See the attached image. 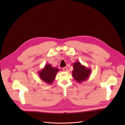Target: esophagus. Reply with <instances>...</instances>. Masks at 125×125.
Returning a JSON list of instances; mask_svg holds the SVG:
<instances>
[{"mask_svg": "<svg viewBox=\"0 0 125 125\" xmlns=\"http://www.w3.org/2000/svg\"><path fill=\"white\" fill-rule=\"evenodd\" d=\"M63 69L64 70V71H67V70H68V68H67V67H64L63 68Z\"/></svg>", "mask_w": 125, "mask_h": 125, "instance_id": "obj_1", "label": "esophagus"}]
</instances>
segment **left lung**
I'll return each instance as SVG.
<instances>
[{
	"label": "left lung",
	"instance_id": "8db88e82",
	"mask_svg": "<svg viewBox=\"0 0 125 125\" xmlns=\"http://www.w3.org/2000/svg\"><path fill=\"white\" fill-rule=\"evenodd\" d=\"M73 64V70L72 75L75 80L79 83L88 80L91 73V69L87 68L80 61H76Z\"/></svg>",
	"mask_w": 125,
	"mask_h": 125
}]
</instances>
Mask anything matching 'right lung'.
<instances>
[{"instance_id":"obj_1","label":"right lung","mask_w":125,"mask_h":125,"mask_svg":"<svg viewBox=\"0 0 125 125\" xmlns=\"http://www.w3.org/2000/svg\"><path fill=\"white\" fill-rule=\"evenodd\" d=\"M60 71L58 68L52 67V65L47 64L42 70L38 71V75L41 80L47 84H51L53 83L57 73Z\"/></svg>"}]
</instances>
